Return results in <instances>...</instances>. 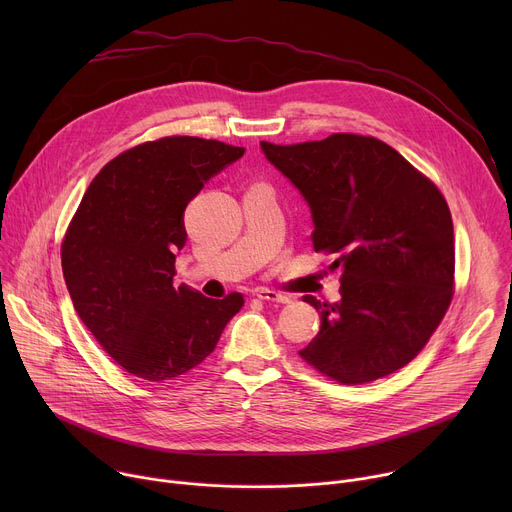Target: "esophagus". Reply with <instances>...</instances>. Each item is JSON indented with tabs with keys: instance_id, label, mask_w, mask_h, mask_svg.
Wrapping results in <instances>:
<instances>
[{
	"instance_id": "1",
	"label": "esophagus",
	"mask_w": 512,
	"mask_h": 512,
	"mask_svg": "<svg viewBox=\"0 0 512 512\" xmlns=\"http://www.w3.org/2000/svg\"><path fill=\"white\" fill-rule=\"evenodd\" d=\"M259 300H265V302H277V304H289V298L283 296V294H277V291L273 289H267V287H257L255 294Z\"/></svg>"
}]
</instances>
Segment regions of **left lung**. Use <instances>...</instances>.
Masks as SVG:
<instances>
[{"label":"left lung","mask_w":512,"mask_h":512,"mask_svg":"<svg viewBox=\"0 0 512 512\" xmlns=\"http://www.w3.org/2000/svg\"><path fill=\"white\" fill-rule=\"evenodd\" d=\"M265 158L312 210L316 253L334 255L338 304L304 296L320 332L300 356L342 385L383 379L411 362L454 296V225L444 194L371 135L275 145Z\"/></svg>","instance_id":"obj_1"}]
</instances>
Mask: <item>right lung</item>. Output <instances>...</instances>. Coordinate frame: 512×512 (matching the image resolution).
<instances>
[{"instance_id":"right-lung-1","label":"right lung","mask_w":512,"mask_h":512,"mask_svg":"<svg viewBox=\"0 0 512 512\" xmlns=\"http://www.w3.org/2000/svg\"><path fill=\"white\" fill-rule=\"evenodd\" d=\"M245 148L190 135L145 141L93 178L62 239V273L75 310L129 375L166 381L214 350L241 294L210 300L174 285L186 243L184 210Z\"/></svg>"}]
</instances>
